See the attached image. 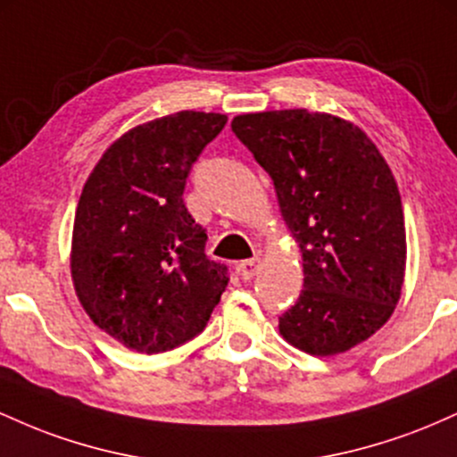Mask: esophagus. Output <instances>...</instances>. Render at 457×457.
<instances>
[{
	"label": "esophagus",
	"mask_w": 457,
	"mask_h": 457,
	"mask_svg": "<svg viewBox=\"0 0 457 457\" xmlns=\"http://www.w3.org/2000/svg\"><path fill=\"white\" fill-rule=\"evenodd\" d=\"M260 266H262V260H260V258H251V260L240 262V264H238V275H240V279H245V281L253 279V277L258 275Z\"/></svg>",
	"instance_id": "obj_1"
}]
</instances>
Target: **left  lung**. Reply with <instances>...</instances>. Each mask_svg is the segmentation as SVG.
Here are the masks:
<instances>
[{"label": "left lung", "mask_w": 457, "mask_h": 457, "mask_svg": "<svg viewBox=\"0 0 457 457\" xmlns=\"http://www.w3.org/2000/svg\"><path fill=\"white\" fill-rule=\"evenodd\" d=\"M232 130L272 178L303 255L281 337L313 356L363 344L395 312L406 275L402 197L385 156L356 124L309 109L240 113Z\"/></svg>", "instance_id": "left-lung-1"}]
</instances>
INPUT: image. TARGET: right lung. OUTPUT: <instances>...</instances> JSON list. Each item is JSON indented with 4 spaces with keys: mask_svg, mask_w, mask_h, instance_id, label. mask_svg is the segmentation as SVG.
<instances>
[{
    "mask_svg": "<svg viewBox=\"0 0 457 457\" xmlns=\"http://www.w3.org/2000/svg\"><path fill=\"white\" fill-rule=\"evenodd\" d=\"M228 115L178 112L127 130L103 152L79 197L71 277L86 313L144 354L202 333L228 269L204 253L206 232L182 193Z\"/></svg>",
    "mask_w": 457,
    "mask_h": 457,
    "instance_id": "add662e5",
    "label": "right lung"
}]
</instances>
